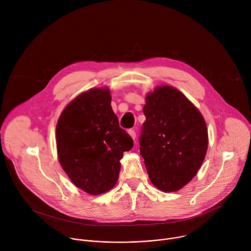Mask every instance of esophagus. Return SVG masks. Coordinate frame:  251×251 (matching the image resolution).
<instances>
[{
    "mask_svg": "<svg viewBox=\"0 0 251 251\" xmlns=\"http://www.w3.org/2000/svg\"><path fill=\"white\" fill-rule=\"evenodd\" d=\"M128 133H129V135L135 140V138H136V132H135V130H134V129H130V130L128 131Z\"/></svg>",
    "mask_w": 251,
    "mask_h": 251,
    "instance_id": "1",
    "label": "esophagus"
}]
</instances>
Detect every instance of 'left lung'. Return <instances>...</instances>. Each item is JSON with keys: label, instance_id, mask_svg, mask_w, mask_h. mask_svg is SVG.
<instances>
[{"label": "left lung", "instance_id": "1", "mask_svg": "<svg viewBox=\"0 0 251 251\" xmlns=\"http://www.w3.org/2000/svg\"><path fill=\"white\" fill-rule=\"evenodd\" d=\"M140 154L153 185L163 192L182 189L197 175L207 150L206 124L177 89L157 87L146 96Z\"/></svg>", "mask_w": 251, "mask_h": 251}]
</instances>
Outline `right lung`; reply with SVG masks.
Segmentation results:
<instances>
[{
    "instance_id": "right-lung-1",
    "label": "right lung",
    "mask_w": 251,
    "mask_h": 251,
    "mask_svg": "<svg viewBox=\"0 0 251 251\" xmlns=\"http://www.w3.org/2000/svg\"><path fill=\"white\" fill-rule=\"evenodd\" d=\"M56 147L62 169L77 188L99 195L115 186L133 139L119 126L109 89H90L65 107L56 125Z\"/></svg>"
}]
</instances>
